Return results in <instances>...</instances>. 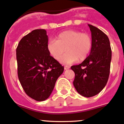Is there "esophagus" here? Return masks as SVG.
I'll list each match as a JSON object with an SVG mask.
<instances>
[{
	"mask_svg": "<svg viewBox=\"0 0 124 124\" xmlns=\"http://www.w3.org/2000/svg\"><path fill=\"white\" fill-rule=\"evenodd\" d=\"M70 68V66H68V65H65V66L64 67V69L65 70H67V69H69Z\"/></svg>",
	"mask_w": 124,
	"mask_h": 124,
	"instance_id": "obj_1",
	"label": "esophagus"
}]
</instances>
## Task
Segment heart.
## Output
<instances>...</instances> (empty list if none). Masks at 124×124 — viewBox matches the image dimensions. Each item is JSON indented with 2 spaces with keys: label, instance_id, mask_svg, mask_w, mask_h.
Returning <instances> with one entry per match:
<instances>
[{
  "label": "heart",
  "instance_id": "heart-1",
  "mask_svg": "<svg viewBox=\"0 0 124 124\" xmlns=\"http://www.w3.org/2000/svg\"><path fill=\"white\" fill-rule=\"evenodd\" d=\"M92 39L87 33L78 31L68 30L60 33L56 39H51L47 49L51 55L63 64H70L77 61H83L90 54L92 48Z\"/></svg>",
  "mask_w": 124,
  "mask_h": 124
}]
</instances>
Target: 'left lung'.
Listing matches in <instances>:
<instances>
[{
  "instance_id": "left-lung-1",
  "label": "left lung",
  "mask_w": 124,
  "mask_h": 124,
  "mask_svg": "<svg viewBox=\"0 0 124 124\" xmlns=\"http://www.w3.org/2000/svg\"><path fill=\"white\" fill-rule=\"evenodd\" d=\"M88 26L93 42L90 55L81 63L71 67L75 74L74 87L79 94L87 98L96 95L105 87L112 57L108 36L98 28Z\"/></svg>"
}]
</instances>
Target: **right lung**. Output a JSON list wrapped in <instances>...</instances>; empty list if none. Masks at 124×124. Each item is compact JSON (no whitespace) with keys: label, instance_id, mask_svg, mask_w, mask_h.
Wrapping results in <instances>:
<instances>
[{"label":"right lung","instance_id":"add662e5","mask_svg":"<svg viewBox=\"0 0 124 124\" xmlns=\"http://www.w3.org/2000/svg\"><path fill=\"white\" fill-rule=\"evenodd\" d=\"M46 31L38 29L24 36L16 48L18 77L28 96L38 101L47 100L64 67L50 55Z\"/></svg>","mask_w":124,"mask_h":124}]
</instances>
